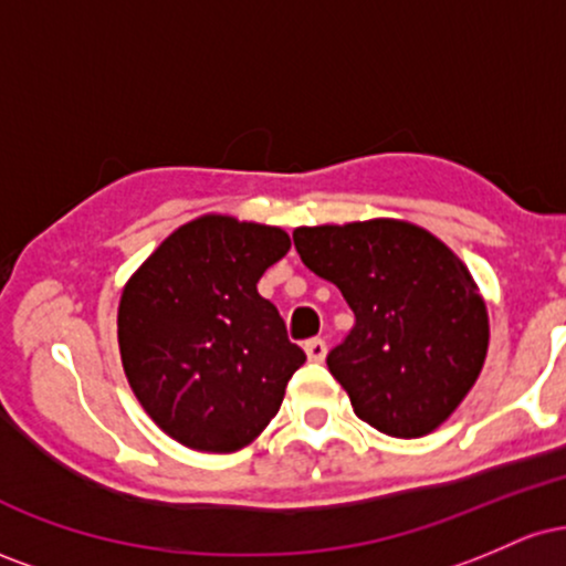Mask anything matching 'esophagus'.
Masks as SVG:
<instances>
[{
  "label": "esophagus",
  "instance_id": "34e87169",
  "mask_svg": "<svg viewBox=\"0 0 566 566\" xmlns=\"http://www.w3.org/2000/svg\"><path fill=\"white\" fill-rule=\"evenodd\" d=\"M305 356H308L311 361H322L324 356H327V343L322 340V337H311V340H305Z\"/></svg>",
  "mask_w": 566,
  "mask_h": 566
}]
</instances>
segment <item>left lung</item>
<instances>
[{
    "mask_svg": "<svg viewBox=\"0 0 566 566\" xmlns=\"http://www.w3.org/2000/svg\"><path fill=\"white\" fill-rule=\"evenodd\" d=\"M297 255L354 311L327 367L365 423L415 439L439 428L482 373L490 324L465 265L401 220L292 233Z\"/></svg>",
    "mask_w": 566,
    "mask_h": 566,
    "instance_id": "8db88e82",
    "label": "left lung"
}]
</instances>
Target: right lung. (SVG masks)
Listing matches in <instances>:
<instances>
[{
    "label": "right lung",
    "mask_w": 566,
    "mask_h": 566,
    "mask_svg": "<svg viewBox=\"0 0 566 566\" xmlns=\"http://www.w3.org/2000/svg\"><path fill=\"white\" fill-rule=\"evenodd\" d=\"M287 250L276 226L205 216L170 233L122 292L127 380L180 444L233 452L282 407L305 354L258 279Z\"/></svg>",
    "instance_id": "obj_1"
}]
</instances>
